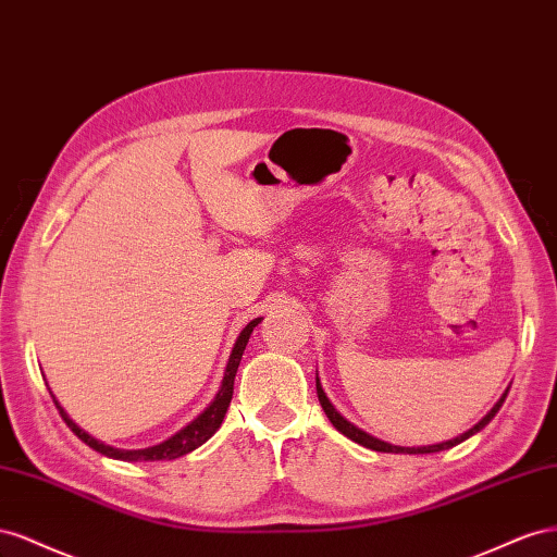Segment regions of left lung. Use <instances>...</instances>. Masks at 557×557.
Masks as SVG:
<instances>
[{"mask_svg": "<svg viewBox=\"0 0 557 557\" xmlns=\"http://www.w3.org/2000/svg\"><path fill=\"white\" fill-rule=\"evenodd\" d=\"M317 380V396H320V404H322V408H324V412H326V418L331 420V424L338 429L341 434H345L347 438H352L355 443H359V446H363V448H371V450H377V453H410V455H424V453H441V450H448V448H453V446H457V443H462V441H467L469 436H473L475 432H481V429L497 416V410L502 408V404H504V399H506V394H508V389L504 392V396L502 399L492 406V410L487 412V416L479 422V424H473L469 432H465L462 436H457V438H453V441H446V443H436V446H424V448H399V446H392V443H385V441H380V438H373L371 434H367V432H361L359 426H355L352 422H347L341 412L331 406V401L326 399V394H324V389H322V385H320V377H314Z\"/></svg>", "mask_w": 557, "mask_h": 557, "instance_id": "8db88e82", "label": "left lung"}]
</instances>
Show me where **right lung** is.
<instances>
[{
  "label": "right lung",
  "mask_w": 557,
  "mask_h": 557,
  "mask_svg": "<svg viewBox=\"0 0 557 557\" xmlns=\"http://www.w3.org/2000/svg\"><path fill=\"white\" fill-rule=\"evenodd\" d=\"M259 322H261V317H259V320H251V322L243 329L240 336H237L235 347H233V355H231L228 367H226L224 383H221V389H219V394L214 396V401H212L208 408H205L194 422H188L184 429H180L177 434L170 436V438L163 441V443H158V446H151V448H145V450H119V448L104 446L102 441L92 438L90 434L84 432L82 426L74 424V422L70 420L67 412L62 410V406L55 401V396H53V394H51V396H53V401H55V406H58V410H60L62 420H65L67 426L72 429V432H74L78 438H82V441L86 443V446H90L92 450H98V453H102V455H107V457H111V459H123V462H156V459H177V457H182V455H186V453H190V450H196L198 446H202V443L208 441V438L216 432V429L221 426V422H224L226 410H228L231 399H233V383H235L237 367H240V359H243V352H245V347H247V341H249V336H251V331H253V326H257Z\"/></svg>",
  "instance_id": "right-lung-1"
}]
</instances>
